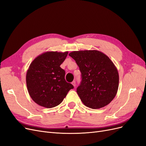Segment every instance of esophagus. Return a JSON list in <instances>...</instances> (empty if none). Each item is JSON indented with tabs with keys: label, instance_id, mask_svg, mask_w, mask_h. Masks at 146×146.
I'll return each instance as SVG.
<instances>
[{
	"label": "esophagus",
	"instance_id": "esophagus-1",
	"mask_svg": "<svg viewBox=\"0 0 146 146\" xmlns=\"http://www.w3.org/2000/svg\"><path fill=\"white\" fill-rule=\"evenodd\" d=\"M72 84L73 85V86H74V87H75V86H76V83H75V81H73V82H72Z\"/></svg>",
	"mask_w": 146,
	"mask_h": 146
}]
</instances>
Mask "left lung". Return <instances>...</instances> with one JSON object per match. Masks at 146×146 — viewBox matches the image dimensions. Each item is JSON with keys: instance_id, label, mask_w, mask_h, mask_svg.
<instances>
[{"instance_id": "obj_1", "label": "left lung", "mask_w": 146, "mask_h": 146, "mask_svg": "<svg viewBox=\"0 0 146 146\" xmlns=\"http://www.w3.org/2000/svg\"><path fill=\"white\" fill-rule=\"evenodd\" d=\"M69 56L75 60L82 73L77 92L83 103L94 109L109 104L119 85L118 70L112 60L97 50L72 51Z\"/></svg>"}]
</instances>
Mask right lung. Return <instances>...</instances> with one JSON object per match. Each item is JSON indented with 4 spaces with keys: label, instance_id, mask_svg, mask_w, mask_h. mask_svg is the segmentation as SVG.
I'll use <instances>...</instances> for the list:
<instances>
[{
    "label": "right lung",
    "instance_id": "add662e5",
    "mask_svg": "<svg viewBox=\"0 0 146 146\" xmlns=\"http://www.w3.org/2000/svg\"><path fill=\"white\" fill-rule=\"evenodd\" d=\"M68 52L47 51L39 55L30 64L26 82L33 101L44 108H52L61 103L73 85L64 79L60 65Z\"/></svg>",
    "mask_w": 146,
    "mask_h": 146
}]
</instances>
